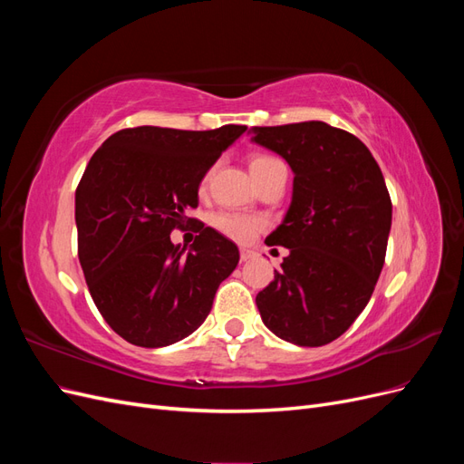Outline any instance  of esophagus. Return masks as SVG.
<instances>
[{
	"instance_id": "34e87169",
	"label": "esophagus",
	"mask_w": 464,
	"mask_h": 464,
	"mask_svg": "<svg viewBox=\"0 0 464 464\" xmlns=\"http://www.w3.org/2000/svg\"><path fill=\"white\" fill-rule=\"evenodd\" d=\"M240 257H242V261L254 259V257H256V251H254V249H247V247H242V249H240Z\"/></svg>"
}]
</instances>
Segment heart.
I'll return each mask as SVG.
<instances>
[{
	"label": "heart",
	"mask_w": 464,
	"mask_h": 464,
	"mask_svg": "<svg viewBox=\"0 0 464 464\" xmlns=\"http://www.w3.org/2000/svg\"><path fill=\"white\" fill-rule=\"evenodd\" d=\"M273 162H276V159L263 157V154H259V157L251 159L249 172L254 174ZM213 224L217 230H220L222 234H227L228 237H232V240H237V242H247L251 236L263 228L261 218L251 217V215H242V213H217L213 217Z\"/></svg>",
	"instance_id": "b5f03b06"
}]
</instances>
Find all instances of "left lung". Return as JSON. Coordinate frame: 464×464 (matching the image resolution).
Here are the masks:
<instances>
[{"label": "left lung", "instance_id": "8db88e82", "mask_svg": "<svg viewBox=\"0 0 464 464\" xmlns=\"http://www.w3.org/2000/svg\"><path fill=\"white\" fill-rule=\"evenodd\" d=\"M251 141L292 168V199L266 246L288 256L256 298L265 327L323 346L368 305L385 263L392 207L382 170L358 137L325 121L251 128Z\"/></svg>", "mask_w": 464, "mask_h": 464}]
</instances>
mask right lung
<instances>
[{
    "label": "right lung",
    "mask_w": 464,
    "mask_h": 464,
    "mask_svg": "<svg viewBox=\"0 0 464 464\" xmlns=\"http://www.w3.org/2000/svg\"><path fill=\"white\" fill-rule=\"evenodd\" d=\"M246 130L141 125L108 137L92 154L75 193L79 261L98 312L121 339L168 346L210 314L240 251L205 224L189 249L172 244L170 232L198 207L208 168Z\"/></svg>",
    "instance_id": "add662e5"
}]
</instances>
